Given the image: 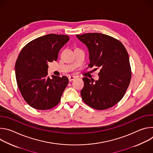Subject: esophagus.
Here are the masks:
<instances>
[{
	"instance_id": "34e87169",
	"label": "esophagus",
	"mask_w": 153,
	"mask_h": 153,
	"mask_svg": "<svg viewBox=\"0 0 153 153\" xmlns=\"http://www.w3.org/2000/svg\"><path fill=\"white\" fill-rule=\"evenodd\" d=\"M75 79H76V77H74V76H69L68 77V80L70 82L74 80Z\"/></svg>"
}]
</instances>
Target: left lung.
Segmentation results:
<instances>
[{
  "instance_id": "8db88e82",
  "label": "left lung",
  "mask_w": 153,
  "mask_h": 153,
  "mask_svg": "<svg viewBox=\"0 0 153 153\" xmlns=\"http://www.w3.org/2000/svg\"><path fill=\"white\" fill-rule=\"evenodd\" d=\"M89 51L88 67L100 69L99 79L94 82L83 77L80 91L84 102L98 110L110 108L124 96L131 78L128 52L117 39L102 33L76 35Z\"/></svg>"
}]
</instances>
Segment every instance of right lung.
Wrapping results in <instances>:
<instances>
[{
  "label": "right lung",
  "instance_id": "add662e5",
  "mask_svg": "<svg viewBox=\"0 0 153 153\" xmlns=\"http://www.w3.org/2000/svg\"><path fill=\"white\" fill-rule=\"evenodd\" d=\"M69 39L68 36L49 34L31 41L19 53L15 64L17 84L31 107L45 110L59 103L68 79L48 77V63L57 60L60 50Z\"/></svg>",
  "mask_w": 153,
  "mask_h": 153
}]
</instances>
